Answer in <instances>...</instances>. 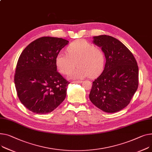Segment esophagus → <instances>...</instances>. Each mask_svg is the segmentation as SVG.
<instances>
[{"instance_id": "obj_1", "label": "esophagus", "mask_w": 152, "mask_h": 152, "mask_svg": "<svg viewBox=\"0 0 152 152\" xmlns=\"http://www.w3.org/2000/svg\"><path fill=\"white\" fill-rule=\"evenodd\" d=\"M82 80H75V81H72V83H76V84H80L82 83Z\"/></svg>"}]
</instances>
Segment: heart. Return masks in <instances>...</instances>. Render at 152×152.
I'll list each match as a JSON object with an SVG mask.
<instances>
[{"instance_id":"obj_1","label":"heart","mask_w":152,"mask_h":152,"mask_svg":"<svg viewBox=\"0 0 152 152\" xmlns=\"http://www.w3.org/2000/svg\"><path fill=\"white\" fill-rule=\"evenodd\" d=\"M67 53L61 52L57 54L56 63L60 72L69 75L72 78H84L90 76L95 77L103 69L104 56L102 49L84 39H77L71 43L66 49Z\"/></svg>"}]
</instances>
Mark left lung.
<instances>
[{"instance_id":"8db88e82","label":"left lung","mask_w":152,"mask_h":152,"mask_svg":"<svg viewBox=\"0 0 152 152\" xmlns=\"http://www.w3.org/2000/svg\"><path fill=\"white\" fill-rule=\"evenodd\" d=\"M93 42L102 48L106 62L103 73L93 82L89 98L104 112H118L129 104L137 89V62L132 53L113 37H94Z\"/></svg>"}]
</instances>
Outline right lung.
Listing matches in <instances>:
<instances>
[{"instance_id": "1", "label": "right lung", "mask_w": 152, "mask_h": 152, "mask_svg": "<svg viewBox=\"0 0 152 152\" xmlns=\"http://www.w3.org/2000/svg\"><path fill=\"white\" fill-rule=\"evenodd\" d=\"M68 42L62 38H39L19 57L14 79L17 95L34 113L52 112L66 97L69 83L57 71L56 58Z\"/></svg>"}]
</instances>
